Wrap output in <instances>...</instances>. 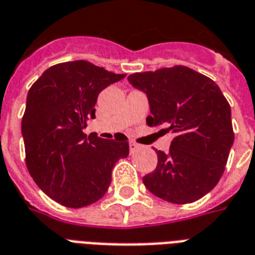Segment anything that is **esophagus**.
<instances>
[{
  "instance_id": "obj_1",
  "label": "esophagus",
  "mask_w": 255,
  "mask_h": 255,
  "mask_svg": "<svg viewBox=\"0 0 255 255\" xmlns=\"http://www.w3.org/2000/svg\"><path fill=\"white\" fill-rule=\"evenodd\" d=\"M136 149H139V144L135 143V141H129V151H131V153L135 152Z\"/></svg>"
}]
</instances>
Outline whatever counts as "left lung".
<instances>
[{"label": "left lung", "instance_id": "8db88e82", "mask_svg": "<svg viewBox=\"0 0 255 255\" xmlns=\"http://www.w3.org/2000/svg\"><path fill=\"white\" fill-rule=\"evenodd\" d=\"M128 81L148 97L149 127L175 133L168 152L156 151L158 166L144 186L176 205L205 197L221 179L234 141L226 97L215 81L183 65L132 73Z\"/></svg>", "mask_w": 255, "mask_h": 255}]
</instances>
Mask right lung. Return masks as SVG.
Returning a JSON list of instances; mask_svg holds the SVG:
<instances>
[{"label": "right lung", "mask_w": 255, "mask_h": 255, "mask_svg": "<svg viewBox=\"0 0 255 255\" xmlns=\"http://www.w3.org/2000/svg\"><path fill=\"white\" fill-rule=\"evenodd\" d=\"M124 77L77 60L48 68L29 89L21 123L25 162L37 186L60 205L79 209L99 201L115 163L128 156L127 136L116 141L83 132L99 93Z\"/></svg>", "instance_id": "obj_1"}]
</instances>
